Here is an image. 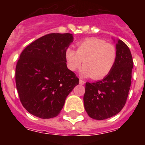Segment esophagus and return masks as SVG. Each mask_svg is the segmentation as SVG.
I'll return each mask as SVG.
<instances>
[{
  "instance_id": "esophagus-1",
  "label": "esophagus",
  "mask_w": 145,
  "mask_h": 145,
  "mask_svg": "<svg viewBox=\"0 0 145 145\" xmlns=\"http://www.w3.org/2000/svg\"><path fill=\"white\" fill-rule=\"evenodd\" d=\"M79 83H80V84H81V85H84V84H85V81H84L83 80H80V79Z\"/></svg>"
}]
</instances>
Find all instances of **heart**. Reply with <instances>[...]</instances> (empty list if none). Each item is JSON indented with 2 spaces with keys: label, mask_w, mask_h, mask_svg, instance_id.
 I'll use <instances>...</instances> for the list:
<instances>
[{
  "label": "heart",
  "mask_w": 145,
  "mask_h": 145,
  "mask_svg": "<svg viewBox=\"0 0 145 145\" xmlns=\"http://www.w3.org/2000/svg\"><path fill=\"white\" fill-rule=\"evenodd\" d=\"M77 47V51L71 47L65 51L67 67L71 71L78 70L84 61L82 75L99 80L107 77L114 68L117 52L113 44L100 38L90 37L79 42Z\"/></svg>",
  "instance_id": "b5f03b06"
}]
</instances>
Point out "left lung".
I'll return each mask as SVG.
<instances>
[{"mask_svg":"<svg viewBox=\"0 0 145 145\" xmlns=\"http://www.w3.org/2000/svg\"><path fill=\"white\" fill-rule=\"evenodd\" d=\"M117 59L112 71L101 80L86 83L84 108L91 118L99 120L117 114L125 105L132 79L133 61L128 46L121 40L116 44Z\"/></svg>","mask_w":145,"mask_h":145,"instance_id":"8db88e82","label":"left lung"}]
</instances>
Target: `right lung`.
<instances>
[{
    "label": "right lung",
    "mask_w": 145,
    "mask_h": 145,
    "mask_svg": "<svg viewBox=\"0 0 145 145\" xmlns=\"http://www.w3.org/2000/svg\"><path fill=\"white\" fill-rule=\"evenodd\" d=\"M69 33L40 37L22 52L16 67V84L23 107L34 116L59 115L68 94L79 84L67 68L65 51L73 42Z\"/></svg>",
    "instance_id": "add662e5"
}]
</instances>
